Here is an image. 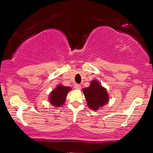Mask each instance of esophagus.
<instances>
[{
  "label": "esophagus",
  "mask_w": 153,
  "mask_h": 153,
  "mask_svg": "<svg viewBox=\"0 0 153 153\" xmlns=\"http://www.w3.org/2000/svg\"><path fill=\"white\" fill-rule=\"evenodd\" d=\"M74 88L76 90H80V89H81V86H80V85H79V84H75Z\"/></svg>",
  "instance_id": "1"
}]
</instances>
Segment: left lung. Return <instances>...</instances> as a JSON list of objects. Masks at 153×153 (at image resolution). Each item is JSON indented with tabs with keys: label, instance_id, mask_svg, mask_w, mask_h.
Returning a JSON list of instances; mask_svg holds the SVG:
<instances>
[{
	"label": "left lung",
	"instance_id": "8db88e82",
	"mask_svg": "<svg viewBox=\"0 0 153 153\" xmlns=\"http://www.w3.org/2000/svg\"><path fill=\"white\" fill-rule=\"evenodd\" d=\"M82 92L85 96L88 107L94 111L98 110L109 101V95L107 89L98 80L94 79L90 82V86L83 88Z\"/></svg>",
	"mask_w": 153,
	"mask_h": 153
}]
</instances>
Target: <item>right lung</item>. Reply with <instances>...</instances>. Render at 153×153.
<instances>
[{"instance_id": "1", "label": "right lung", "mask_w": 153, "mask_h": 153, "mask_svg": "<svg viewBox=\"0 0 153 153\" xmlns=\"http://www.w3.org/2000/svg\"><path fill=\"white\" fill-rule=\"evenodd\" d=\"M71 90V87L59 84L52 90L48 97V101L55 107H60L64 105L68 92Z\"/></svg>"}]
</instances>
